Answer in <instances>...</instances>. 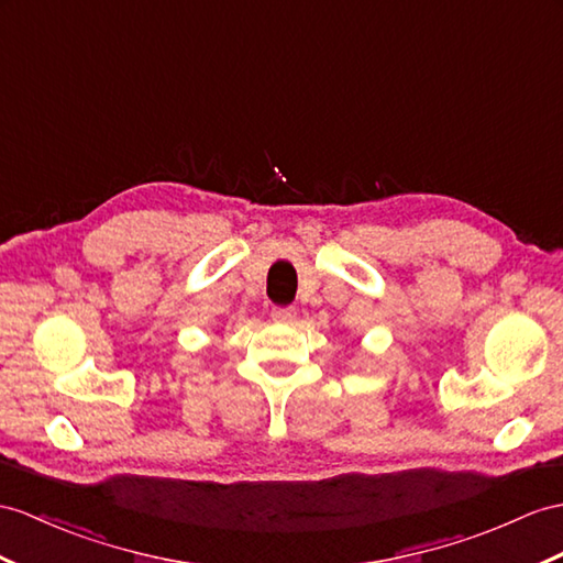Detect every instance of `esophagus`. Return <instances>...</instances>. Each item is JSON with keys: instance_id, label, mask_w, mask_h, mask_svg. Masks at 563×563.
Masks as SVG:
<instances>
[{"instance_id": "1", "label": "esophagus", "mask_w": 563, "mask_h": 563, "mask_svg": "<svg viewBox=\"0 0 563 563\" xmlns=\"http://www.w3.org/2000/svg\"><path fill=\"white\" fill-rule=\"evenodd\" d=\"M296 318V308H272L274 322H291Z\"/></svg>"}]
</instances>
